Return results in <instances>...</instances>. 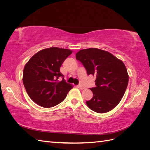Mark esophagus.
<instances>
[{"mask_svg": "<svg viewBox=\"0 0 150 150\" xmlns=\"http://www.w3.org/2000/svg\"><path fill=\"white\" fill-rule=\"evenodd\" d=\"M77 87H78V88H79L80 89H84L85 88L84 87V86H81V85H78L77 86Z\"/></svg>", "mask_w": 150, "mask_h": 150, "instance_id": "1", "label": "esophagus"}]
</instances>
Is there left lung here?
<instances>
[{"mask_svg":"<svg viewBox=\"0 0 150 150\" xmlns=\"http://www.w3.org/2000/svg\"><path fill=\"white\" fill-rule=\"evenodd\" d=\"M88 75L96 76L93 98L86 101L91 110L104 113L112 110L123 97L129 76L124 63L112 54L97 48L80 50L76 54Z\"/></svg>","mask_w":150,"mask_h":150,"instance_id":"1","label":"left lung"}]
</instances>
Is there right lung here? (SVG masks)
Returning a JSON list of instances; mask_svg holds the SVG:
<instances>
[{"label":"right lung","instance_id":"1","mask_svg":"<svg viewBox=\"0 0 150 150\" xmlns=\"http://www.w3.org/2000/svg\"><path fill=\"white\" fill-rule=\"evenodd\" d=\"M72 52L70 49L49 47L35 54L26 63L22 80L34 103L43 108H51L66 98L72 86L65 82L60 67ZM59 77L63 78L61 81Z\"/></svg>","mask_w":150,"mask_h":150}]
</instances>
